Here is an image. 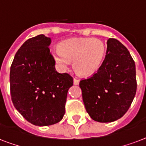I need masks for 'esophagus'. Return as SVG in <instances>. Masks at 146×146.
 I'll use <instances>...</instances> for the list:
<instances>
[{
  "label": "esophagus",
  "mask_w": 146,
  "mask_h": 146,
  "mask_svg": "<svg viewBox=\"0 0 146 146\" xmlns=\"http://www.w3.org/2000/svg\"><path fill=\"white\" fill-rule=\"evenodd\" d=\"M73 83H74V85H79V83H80V80L77 79V78H74V80H73Z\"/></svg>",
  "instance_id": "34e87169"
}]
</instances>
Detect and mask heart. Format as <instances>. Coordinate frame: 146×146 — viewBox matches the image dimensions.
I'll return each instance as SVG.
<instances>
[{
    "label": "heart",
    "instance_id": "1",
    "mask_svg": "<svg viewBox=\"0 0 146 146\" xmlns=\"http://www.w3.org/2000/svg\"><path fill=\"white\" fill-rule=\"evenodd\" d=\"M56 64L62 70L70 67L72 60L79 74L92 76L99 70L104 60L106 46L103 41L95 38H70L52 49Z\"/></svg>",
    "mask_w": 146,
    "mask_h": 146
}]
</instances>
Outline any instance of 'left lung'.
Masks as SVG:
<instances>
[{"instance_id":"1","label":"left lung","mask_w":146,"mask_h":146,"mask_svg":"<svg viewBox=\"0 0 146 146\" xmlns=\"http://www.w3.org/2000/svg\"><path fill=\"white\" fill-rule=\"evenodd\" d=\"M82 100L92 120L113 122L124 115L136 92V65L129 50L115 38L108 40L99 70L80 80Z\"/></svg>"}]
</instances>
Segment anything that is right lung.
<instances>
[{"label":"right lung","mask_w":146,"mask_h":146,"mask_svg":"<svg viewBox=\"0 0 146 146\" xmlns=\"http://www.w3.org/2000/svg\"><path fill=\"white\" fill-rule=\"evenodd\" d=\"M50 38L44 35L31 38L20 47L10 66V95L22 116L36 126H49L62 120L73 79L55 70L50 54Z\"/></svg>","instance_id":"obj_1"}]
</instances>
